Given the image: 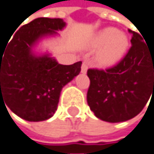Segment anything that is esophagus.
Masks as SVG:
<instances>
[{
    "label": "esophagus",
    "instance_id": "34e87169",
    "mask_svg": "<svg viewBox=\"0 0 154 154\" xmlns=\"http://www.w3.org/2000/svg\"><path fill=\"white\" fill-rule=\"evenodd\" d=\"M87 69H88V65H87L85 62H83L82 65V74H86Z\"/></svg>",
    "mask_w": 154,
    "mask_h": 154
}]
</instances>
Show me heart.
<instances>
[{"instance_id":"obj_1","label":"heart","mask_w":154,"mask_h":154,"mask_svg":"<svg viewBox=\"0 0 154 154\" xmlns=\"http://www.w3.org/2000/svg\"><path fill=\"white\" fill-rule=\"evenodd\" d=\"M128 46L129 39L127 35L112 27L99 31L91 42V47H101L96 55V61L103 67L112 66L119 62L126 54Z\"/></svg>"}]
</instances>
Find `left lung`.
Segmentation results:
<instances>
[{
	"label": "left lung",
	"instance_id": "left-lung-1",
	"mask_svg": "<svg viewBox=\"0 0 154 154\" xmlns=\"http://www.w3.org/2000/svg\"><path fill=\"white\" fill-rule=\"evenodd\" d=\"M132 46L113 67L88 69L87 103L94 115L110 123L137 116L154 93V45L132 31Z\"/></svg>",
	"mask_w": 154,
	"mask_h": 154
}]
</instances>
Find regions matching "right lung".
<instances>
[{"instance_id":"right-lung-1","label":"right lung","mask_w":154,"mask_h":154,"mask_svg":"<svg viewBox=\"0 0 154 154\" xmlns=\"http://www.w3.org/2000/svg\"><path fill=\"white\" fill-rule=\"evenodd\" d=\"M65 25L62 18H36L22 25L0 49V101L26 121L51 118L62 88L80 72L82 62L60 65L49 56L35 57L31 53L39 38L55 34Z\"/></svg>"}]
</instances>
